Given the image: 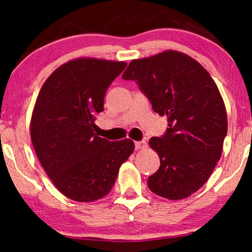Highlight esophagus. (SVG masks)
I'll use <instances>...</instances> for the list:
<instances>
[{"label":"esophagus","mask_w":252,"mask_h":252,"mask_svg":"<svg viewBox=\"0 0 252 252\" xmlns=\"http://www.w3.org/2000/svg\"><path fill=\"white\" fill-rule=\"evenodd\" d=\"M147 147V144L145 141H136L135 142V150H144Z\"/></svg>","instance_id":"obj_1"}]
</instances>
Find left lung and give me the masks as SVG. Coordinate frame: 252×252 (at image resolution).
<instances>
[{
	"mask_svg": "<svg viewBox=\"0 0 252 252\" xmlns=\"http://www.w3.org/2000/svg\"><path fill=\"white\" fill-rule=\"evenodd\" d=\"M123 78L134 80L154 112L168 120L166 133L148 142L160 158L148 188L168 200L190 196L222 155L228 119L219 88L198 62L174 50L133 60Z\"/></svg>",
	"mask_w": 252,
	"mask_h": 252,
	"instance_id": "1",
	"label": "left lung"
}]
</instances>
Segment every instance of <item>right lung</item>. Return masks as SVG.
Here are the masks:
<instances>
[{"mask_svg":"<svg viewBox=\"0 0 252 252\" xmlns=\"http://www.w3.org/2000/svg\"><path fill=\"white\" fill-rule=\"evenodd\" d=\"M126 65L88 57L70 61L49 76L36 99L30 121L36 155L55 187L73 201L107 195L134 151L131 139L108 141L94 133L105 93Z\"/></svg>","mask_w":252,"mask_h":252,"instance_id":"right-lung-1","label":"right lung"}]
</instances>
